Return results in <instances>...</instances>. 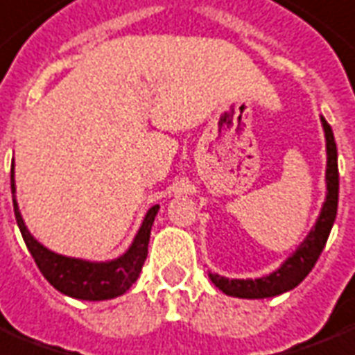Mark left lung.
<instances>
[{
	"label": "left lung",
	"instance_id": "left-lung-1",
	"mask_svg": "<svg viewBox=\"0 0 355 355\" xmlns=\"http://www.w3.org/2000/svg\"><path fill=\"white\" fill-rule=\"evenodd\" d=\"M324 135H326V201L322 205L320 216L313 225L311 232L297 250L281 264L275 272L259 277V279H229L223 275L208 274L210 281L227 296L245 297V300H262V297L279 296L283 292L292 291L309 275L313 266L318 261L324 245L328 242L329 232L337 216V202H339V166H337V145H335L334 132L328 121L320 117Z\"/></svg>",
	"mask_w": 355,
	"mask_h": 355
}]
</instances>
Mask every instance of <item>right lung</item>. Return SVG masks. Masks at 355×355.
<instances>
[{"label":"right lung","instance_id":"obj_1","mask_svg":"<svg viewBox=\"0 0 355 355\" xmlns=\"http://www.w3.org/2000/svg\"><path fill=\"white\" fill-rule=\"evenodd\" d=\"M10 189H12L16 223L20 227L21 238L26 242L27 250L33 255L37 266L48 279V283L53 288H58L61 294H67V296L76 297V300L102 302V300H112V297L121 296L137 281L143 264H145V259H147L148 238H150V229H153L159 205L148 208L134 242L123 255L113 259V261L93 262L53 253L48 248H44L42 243L37 242L33 234L27 231L15 196V162L10 167Z\"/></svg>","mask_w":355,"mask_h":355}]
</instances>
